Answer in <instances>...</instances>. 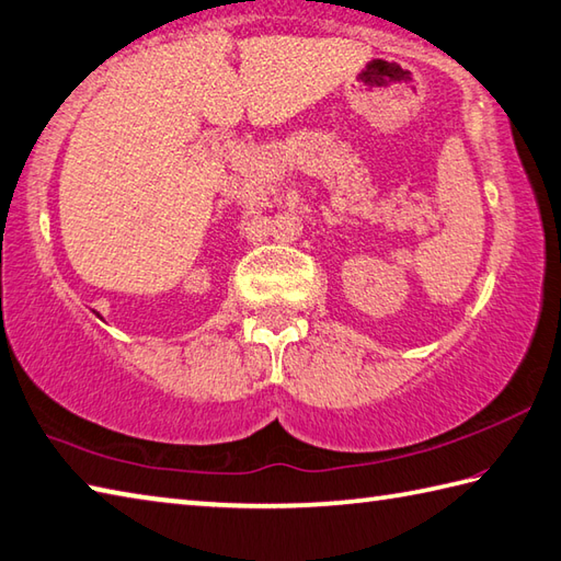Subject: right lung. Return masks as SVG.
<instances>
[{
    "instance_id": "1",
    "label": "right lung",
    "mask_w": 561,
    "mask_h": 561,
    "mask_svg": "<svg viewBox=\"0 0 561 561\" xmlns=\"http://www.w3.org/2000/svg\"><path fill=\"white\" fill-rule=\"evenodd\" d=\"M94 313H96V311H94ZM96 318H102V316H99V313H96Z\"/></svg>"
}]
</instances>
